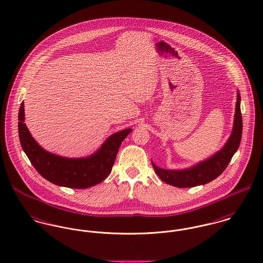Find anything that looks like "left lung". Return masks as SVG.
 Here are the masks:
<instances>
[{"mask_svg": "<svg viewBox=\"0 0 263 263\" xmlns=\"http://www.w3.org/2000/svg\"><path fill=\"white\" fill-rule=\"evenodd\" d=\"M240 95L237 92L236 109L232 134L218 153L211 158L185 170H165L157 167L153 162L155 172L162 181L178 188H190L207 184L219 177L229 165L232 157L238 149L242 136V115L240 109Z\"/></svg>", "mask_w": 263, "mask_h": 263, "instance_id": "8db88e82", "label": "left lung"}]
</instances>
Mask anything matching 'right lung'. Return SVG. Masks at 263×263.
<instances>
[{
	"instance_id": "right-lung-1",
	"label": "right lung",
	"mask_w": 263,
	"mask_h": 263,
	"mask_svg": "<svg viewBox=\"0 0 263 263\" xmlns=\"http://www.w3.org/2000/svg\"><path fill=\"white\" fill-rule=\"evenodd\" d=\"M24 120L22 102L18 122L19 139L31 164L49 182L74 189L89 188L105 180L111 172L121 142L132 132L130 128H126L111 135L90 157L68 159L43 149L31 136Z\"/></svg>"
}]
</instances>
